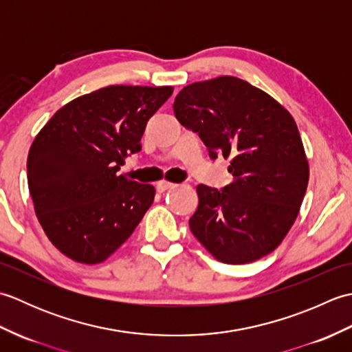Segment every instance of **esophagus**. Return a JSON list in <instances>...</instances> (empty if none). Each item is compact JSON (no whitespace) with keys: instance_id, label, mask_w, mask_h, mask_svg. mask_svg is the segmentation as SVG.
<instances>
[{"instance_id":"34e87169","label":"esophagus","mask_w":352,"mask_h":352,"mask_svg":"<svg viewBox=\"0 0 352 352\" xmlns=\"http://www.w3.org/2000/svg\"><path fill=\"white\" fill-rule=\"evenodd\" d=\"M174 186H175L174 183L166 182V180H162V182L157 183V190L164 192V190H168V189H172V188H174Z\"/></svg>"}]
</instances>
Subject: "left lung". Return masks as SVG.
<instances>
[{
  "mask_svg": "<svg viewBox=\"0 0 352 352\" xmlns=\"http://www.w3.org/2000/svg\"><path fill=\"white\" fill-rule=\"evenodd\" d=\"M174 113L198 133L212 159H230L233 182L198 184L189 227L212 256L243 265L272 252L289 233L309 184V162L294 118L266 92L236 77L186 86Z\"/></svg>",
  "mask_w": 352,
  "mask_h": 352,
  "instance_id": "left-lung-1",
  "label": "left lung"
}]
</instances>
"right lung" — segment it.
Segmentation results:
<instances>
[{"instance_id":"1","label":"right lung","mask_w":352,"mask_h":352,"mask_svg":"<svg viewBox=\"0 0 352 352\" xmlns=\"http://www.w3.org/2000/svg\"><path fill=\"white\" fill-rule=\"evenodd\" d=\"M172 92L102 87L57 110L36 136L27 160L30 195L45 234L66 257L101 263L151 207L153 186L116 172L140 151L146 122Z\"/></svg>"}]
</instances>
